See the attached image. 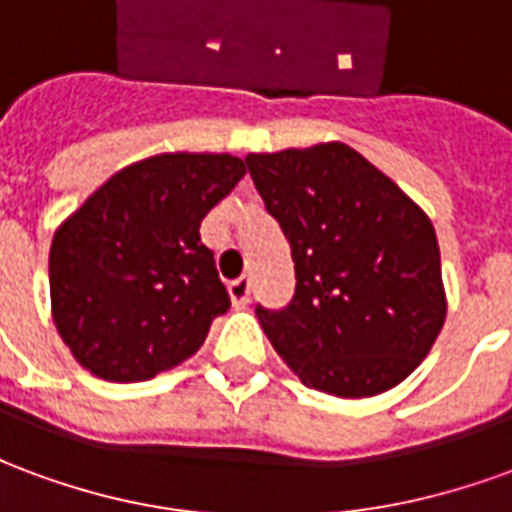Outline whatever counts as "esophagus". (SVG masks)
Segmentation results:
<instances>
[{
  "instance_id": "1",
  "label": "esophagus",
  "mask_w": 512,
  "mask_h": 512,
  "mask_svg": "<svg viewBox=\"0 0 512 512\" xmlns=\"http://www.w3.org/2000/svg\"><path fill=\"white\" fill-rule=\"evenodd\" d=\"M227 290H230V299H233L235 307H244V304H249V293H252V279H249V277L233 279V282L227 285Z\"/></svg>"
}]
</instances>
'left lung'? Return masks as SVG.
<instances>
[{"label": "left lung", "instance_id": "obj_1", "mask_svg": "<svg viewBox=\"0 0 512 512\" xmlns=\"http://www.w3.org/2000/svg\"><path fill=\"white\" fill-rule=\"evenodd\" d=\"M246 167L296 271L285 307L257 304L277 354L337 397L378 395L411 376L447 312L428 216L343 142L252 153Z\"/></svg>", "mask_w": 512, "mask_h": 512}]
</instances>
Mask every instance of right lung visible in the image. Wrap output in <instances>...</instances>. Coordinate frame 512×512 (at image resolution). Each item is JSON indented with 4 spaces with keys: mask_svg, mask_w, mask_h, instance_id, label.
<instances>
[{
    "mask_svg": "<svg viewBox=\"0 0 512 512\" xmlns=\"http://www.w3.org/2000/svg\"><path fill=\"white\" fill-rule=\"evenodd\" d=\"M246 175L235 156L164 153L120 169L54 233L57 332L90 373L128 384L189 359L230 307L200 222Z\"/></svg>",
    "mask_w": 512,
    "mask_h": 512,
    "instance_id": "right-lung-1",
    "label": "right lung"
}]
</instances>
